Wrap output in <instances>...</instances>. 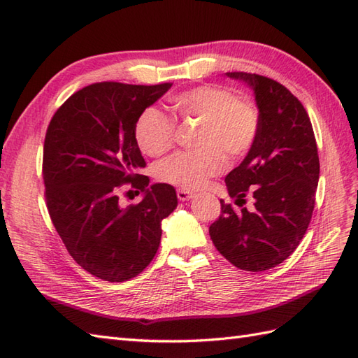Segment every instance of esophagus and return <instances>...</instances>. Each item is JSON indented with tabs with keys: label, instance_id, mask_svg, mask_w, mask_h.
I'll return each instance as SVG.
<instances>
[{
	"label": "esophagus",
	"instance_id": "34e87169",
	"mask_svg": "<svg viewBox=\"0 0 358 358\" xmlns=\"http://www.w3.org/2000/svg\"><path fill=\"white\" fill-rule=\"evenodd\" d=\"M194 194L191 193L189 189H185V188H178V199L182 200V202H185V200H189L191 197H193Z\"/></svg>",
	"mask_w": 358,
	"mask_h": 358
}]
</instances>
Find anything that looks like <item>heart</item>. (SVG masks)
<instances>
[{
	"mask_svg": "<svg viewBox=\"0 0 358 358\" xmlns=\"http://www.w3.org/2000/svg\"><path fill=\"white\" fill-rule=\"evenodd\" d=\"M174 110L184 120L202 123L196 135L197 150L176 153L156 165L161 182L197 188L219 174L226 155L238 159L254 147L259 132V112L252 101L238 99L234 91L217 85H200L171 99ZM136 143L145 155L158 158L176 141L174 120L158 108L144 109L135 123Z\"/></svg>",
	"mask_w": 358,
	"mask_h": 358,
	"instance_id": "heart-1",
	"label": "heart"
}]
</instances>
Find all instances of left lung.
<instances>
[{
  "instance_id": "8db88e82",
  "label": "left lung",
  "mask_w": 358,
  "mask_h": 358,
  "mask_svg": "<svg viewBox=\"0 0 358 358\" xmlns=\"http://www.w3.org/2000/svg\"><path fill=\"white\" fill-rule=\"evenodd\" d=\"M254 90L259 132L254 147L224 182L235 209L222 203V215L209 226L214 246L235 267L263 272L289 258L299 246L315 209L319 155L307 110L272 78L226 73ZM250 192L254 212L242 208Z\"/></svg>"
}]
</instances>
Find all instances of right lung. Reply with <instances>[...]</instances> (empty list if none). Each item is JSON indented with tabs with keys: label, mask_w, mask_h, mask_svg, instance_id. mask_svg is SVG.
<instances>
[{
	"label": "right lung",
	"mask_w": 358,
	"mask_h": 358,
	"mask_svg": "<svg viewBox=\"0 0 358 358\" xmlns=\"http://www.w3.org/2000/svg\"><path fill=\"white\" fill-rule=\"evenodd\" d=\"M171 85L92 83L74 92L47 129L42 176L51 222L76 263L103 281L141 273L158 252L162 220L178 206L171 185L149 187L135 138L139 113ZM124 186L141 190L142 202L121 207Z\"/></svg>",
	"instance_id": "obj_1"
}]
</instances>
